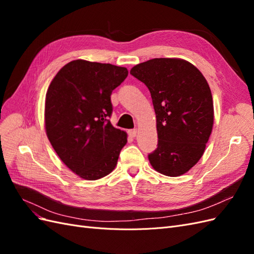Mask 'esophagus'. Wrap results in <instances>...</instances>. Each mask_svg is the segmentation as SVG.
<instances>
[{
  "label": "esophagus",
  "mask_w": 254,
  "mask_h": 254,
  "mask_svg": "<svg viewBox=\"0 0 254 254\" xmlns=\"http://www.w3.org/2000/svg\"><path fill=\"white\" fill-rule=\"evenodd\" d=\"M136 133H137V130L136 129H131V130H129V131H128L129 136H131V137H135Z\"/></svg>",
  "instance_id": "1"
}]
</instances>
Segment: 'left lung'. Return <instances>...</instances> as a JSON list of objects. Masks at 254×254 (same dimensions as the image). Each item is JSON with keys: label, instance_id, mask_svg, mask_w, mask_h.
Instances as JSON below:
<instances>
[{"label": "left lung", "instance_id": "8db88e82", "mask_svg": "<svg viewBox=\"0 0 254 254\" xmlns=\"http://www.w3.org/2000/svg\"><path fill=\"white\" fill-rule=\"evenodd\" d=\"M130 74L148 88L157 118L158 147L148 155L170 177L189 172L203 155L214 122L213 98L201 72L186 60L155 58Z\"/></svg>", "mask_w": 254, "mask_h": 254}]
</instances>
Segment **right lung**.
<instances>
[{"mask_svg":"<svg viewBox=\"0 0 254 254\" xmlns=\"http://www.w3.org/2000/svg\"><path fill=\"white\" fill-rule=\"evenodd\" d=\"M128 76L126 67L73 60L52 80L45 96V131L61 161L86 180L109 175L127 143L114 128L111 93Z\"/></svg>","mask_w":254,"mask_h":254,"instance_id":"right-lung-1","label":"right lung"}]
</instances>
